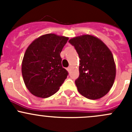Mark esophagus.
<instances>
[{
	"instance_id": "1",
	"label": "esophagus",
	"mask_w": 132,
	"mask_h": 132,
	"mask_svg": "<svg viewBox=\"0 0 132 132\" xmlns=\"http://www.w3.org/2000/svg\"><path fill=\"white\" fill-rule=\"evenodd\" d=\"M67 71H68L69 73H70V71H71V68H70V67H68V68H67Z\"/></svg>"
}]
</instances>
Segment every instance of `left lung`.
I'll use <instances>...</instances> for the list:
<instances>
[{
	"label": "left lung",
	"instance_id": "left-lung-1",
	"mask_svg": "<svg viewBox=\"0 0 132 132\" xmlns=\"http://www.w3.org/2000/svg\"><path fill=\"white\" fill-rule=\"evenodd\" d=\"M80 60L79 77L75 80L78 92L91 100L104 96L114 84L116 65L111 51L100 39L83 35L70 39Z\"/></svg>",
	"mask_w": 132,
	"mask_h": 132
}]
</instances>
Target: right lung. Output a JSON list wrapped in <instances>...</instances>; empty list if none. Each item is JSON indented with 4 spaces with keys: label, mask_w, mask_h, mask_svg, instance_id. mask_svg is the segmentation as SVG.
Returning <instances> with one entry per match:
<instances>
[{
    "label": "right lung",
    "mask_w": 132,
    "mask_h": 132,
    "mask_svg": "<svg viewBox=\"0 0 132 132\" xmlns=\"http://www.w3.org/2000/svg\"><path fill=\"white\" fill-rule=\"evenodd\" d=\"M68 38L55 34L43 35L27 48L22 73L27 88L39 98H48L58 91L68 72L62 68L61 51Z\"/></svg>",
    "instance_id": "1"
}]
</instances>
